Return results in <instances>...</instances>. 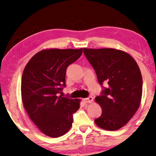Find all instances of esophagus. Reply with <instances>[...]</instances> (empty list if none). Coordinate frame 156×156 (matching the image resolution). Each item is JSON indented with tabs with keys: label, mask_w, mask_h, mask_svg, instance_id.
<instances>
[{
	"label": "esophagus",
	"mask_w": 156,
	"mask_h": 156,
	"mask_svg": "<svg viewBox=\"0 0 156 156\" xmlns=\"http://www.w3.org/2000/svg\"><path fill=\"white\" fill-rule=\"evenodd\" d=\"M93 100V97H91V96H89V97L87 98H83V102H87V103L92 102Z\"/></svg>",
	"instance_id": "34e87169"
}]
</instances>
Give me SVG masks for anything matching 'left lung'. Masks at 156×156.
Returning a JSON list of instances; mask_svg holds the SVG:
<instances>
[{"label": "left lung", "mask_w": 156, "mask_h": 156, "mask_svg": "<svg viewBox=\"0 0 156 156\" xmlns=\"http://www.w3.org/2000/svg\"><path fill=\"white\" fill-rule=\"evenodd\" d=\"M83 54L94 68L100 84L107 83L95 102L102 114L95 120L100 128L113 131L123 127L140 107L142 76L137 63L130 54L112 48L87 49Z\"/></svg>", "instance_id": "obj_1"}]
</instances>
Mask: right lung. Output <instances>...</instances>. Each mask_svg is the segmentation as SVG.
Segmentation results:
<instances>
[{
    "label": "right lung",
    "instance_id": "add662e5",
    "mask_svg": "<svg viewBox=\"0 0 156 156\" xmlns=\"http://www.w3.org/2000/svg\"><path fill=\"white\" fill-rule=\"evenodd\" d=\"M83 48L47 49L35 54L26 64L21 77L23 107L43 134L58 137L73 125V114L80 99L58 96L66 86V69L82 54Z\"/></svg>",
    "mask_w": 156,
    "mask_h": 156
}]
</instances>
